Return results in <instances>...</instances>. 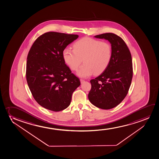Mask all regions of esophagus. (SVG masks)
Listing matches in <instances>:
<instances>
[{
	"instance_id": "34e87169",
	"label": "esophagus",
	"mask_w": 159,
	"mask_h": 159,
	"mask_svg": "<svg viewBox=\"0 0 159 159\" xmlns=\"http://www.w3.org/2000/svg\"><path fill=\"white\" fill-rule=\"evenodd\" d=\"M85 80H83V79H80V83L81 84H83V83H85Z\"/></svg>"
}]
</instances>
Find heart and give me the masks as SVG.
Segmentation results:
<instances>
[{
  "mask_svg": "<svg viewBox=\"0 0 159 159\" xmlns=\"http://www.w3.org/2000/svg\"><path fill=\"white\" fill-rule=\"evenodd\" d=\"M73 48L74 49L65 48L62 58L72 70H76L83 59L84 64L76 72L81 78L101 73L107 68L111 60V47L107 42L85 37L76 41Z\"/></svg>",
  "mask_w": 159,
  "mask_h": 159,
  "instance_id": "heart-1",
  "label": "heart"
}]
</instances>
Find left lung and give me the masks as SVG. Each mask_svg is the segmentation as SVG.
<instances>
[{"instance_id":"8db88e82","label":"left lung","mask_w":159,"mask_h":159,"mask_svg":"<svg viewBox=\"0 0 159 159\" xmlns=\"http://www.w3.org/2000/svg\"><path fill=\"white\" fill-rule=\"evenodd\" d=\"M94 37L109 41L112 53L107 68L90 81L92 87L88 97L97 107L111 109L121 103L128 93L133 76L132 56L126 43L118 35L107 33Z\"/></svg>"}]
</instances>
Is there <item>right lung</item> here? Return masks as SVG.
Instances as JSON below:
<instances>
[{"label":"right lung","mask_w":159,"mask_h":159,"mask_svg":"<svg viewBox=\"0 0 159 159\" xmlns=\"http://www.w3.org/2000/svg\"><path fill=\"white\" fill-rule=\"evenodd\" d=\"M79 35L49 32L35 40L26 64L27 84L35 101L46 109L59 111L70 106L80 85L62 58V51Z\"/></svg>","instance_id":"obj_1"}]
</instances>
